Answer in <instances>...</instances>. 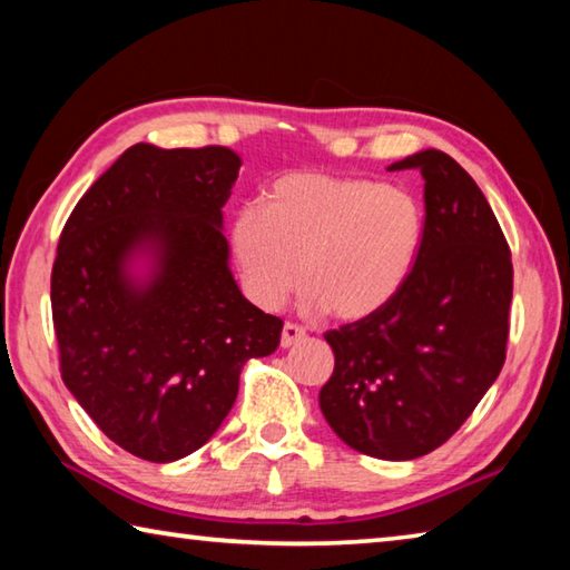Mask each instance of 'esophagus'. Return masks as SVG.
<instances>
[{"mask_svg":"<svg viewBox=\"0 0 570 570\" xmlns=\"http://www.w3.org/2000/svg\"><path fill=\"white\" fill-rule=\"evenodd\" d=\"M305 337V327L297 325V323H285L283 325V335H279V345L283 347H291L295 343H301Z\"/></svg>","mask_w":570,"mask_h":570,"instance_id":"obj_1","label":"esophagus"}]
</instances>
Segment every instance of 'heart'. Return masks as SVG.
Instances as JSON below:
<instances>
[{"mask_svg":"<svg viewBox=\"0 0 570 570\" xmlns=\"http://www.w3.org/2000/svg\"><path fill=\"white\" fill-rule=\"evenodd\" d=\"M421 235V207L407 189L317 173L279 177L265 209L239 207L229 227L249 301L277 311L301 279L305 311L337 321H361L393 301Z\"/></svg>","mask_w":570,"mask_h":570,"instance_id":"1","label":"heart"}]
</instances>
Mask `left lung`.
<instances>
[{
    "mask_svg": "<svg viewBox=\"0 0 570 570\" xmlns=\"http://www.w3.org/2000/svg\"><path fill=\"white\" fill-rule=\"evenodd\" d=\"M387 169H421L423 239L391 303L325 333L335 371L321 411L353 451L413 461L441 448L501 373L513 263L481 187L451 155L423 149Z\"/></svg>",
    "mask_w": 570,
    "mask_h": 570,
    "instance_id": "8db88e82",
    "label": "left lung"
}]
</instances>
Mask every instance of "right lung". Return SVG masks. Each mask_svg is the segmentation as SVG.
I'll use <instances>...</instances> for the list:
<instances>
[{"label":"right lung","mask_w":570,"mask_h":570,"mask_svg":"<svg viewBox=\"0 0 570 570\" xmlns=\"http://www.w3.org/2000/svg\"><path fill=\"white\" fill-rule=\"evenodd\" d=\"M229 147L132 145L79 199L59 235L52 321L59 373L109 441L149 463L203 448L249 357L275 353L283 321L245 301L227 267ZM149 252L147 281L128 259Z\"/></svg>","instance_id":"1"}]
</instances>
